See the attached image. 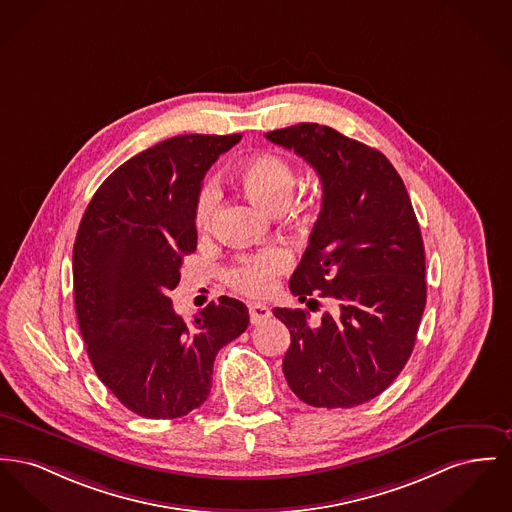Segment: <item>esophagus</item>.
<instances>
[{
    "label": "esophagus",
    "mask_w": 512,
    "mask_h": 512,
    "mask_svg": "<svg viewBox=\"0 0 512 512\" xmlns=\"http://www.w3.org/2000/svg\"><path fill=\"white\" fill-rule=\"evenodd\" d=\"M271 317V309L263 303H249V319L253 325H259Z\"/></svg>",
    "instance_id": "obj_1"
}]
</instances>
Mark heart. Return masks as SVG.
<instances>
[{
  "label": "heart",
  "instance_id": "obj_1",
  "mask_svg": "<svg viewBox=\"0 0 512 512\" xmlns=\"http://www.w3.org/2000/svg\"><path fill=\"white\" fill-rule=\"evenodd\" d=\"M236 178L243 193L253 203L271 212L284 211L296 191V172L292 164L272 152L245 160L238 168ZM216 205L218 191L212 183H207L201 189L195 205V224L199 230L209 228ZM290 263V255L284 249L267 247L259 253L240 257L226 272V280L241 294L263 296L274 286L276 278L290 267Z\"/></svg>",
  "mask_w": 512,
  "mask_h": 512
}]
</instances>
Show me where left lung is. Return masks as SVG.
<instances>
[{
    "instance_id": "1",
    "label": "left lung",
    "mask_w": 512,
    "mask_h": 512,
    "mask_svg": "<svg viewBox=\"0 0 512 512\" xmlns=\"http://www.w3.org/2000/svg\"><path fill=\"white\" fill-rule=\"evenodd\" d=\"M265 137L301 156L323 183V205L290 292L321 321L272 309L290 331L284 377L315 408H354L379 396L410 358L425 309V251L404 181L389 158L336 129L298 123Z\"/></svg>"
}]
</instances>
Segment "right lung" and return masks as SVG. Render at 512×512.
<instances>
[{
	"label": "right lung",
	"instance_id": "right-lung-1",
	"mask_svg": "<svg viewBox=\"0 0 512 512\" xmlns=\"http://www.w3.org/2000/svg\"><path fill=\"white\" fill-rule=\"evenodd\" d=\"M241 135H180L135 154L92 195L73 245L79 329L98 379L137 416L174 420L199 408L218 350L249 325L222 296L191 323L168 292L197 249L201 181Z\"/></svg>",
	"mask_w": 512,
	"mask_h": 512
}]
</instances>
